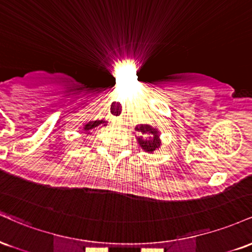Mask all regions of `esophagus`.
I'll return each mask as SVG.
<instances>
[{
    "label": "esophagus",
    "instance_id": "obj_1",
    "mask_svg": "<svg viewBox=\"0 0 252 252\" xmlns=\"http://www.w3.org/2000/svg\"><path fill=\"white\" fill-rule=\"evenodd\" d=\"M114 122H115V124H121V122H122V118L121 117L114 118Z\"/></svg>",
    "mask_w": 252,
    "mask_h": 252
}]
</instances>
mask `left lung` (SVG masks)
I'll list each match as a JSON object with an SVG mask.
<instances>
[{"label": "left lung", "instance_id": "8db88e82", "mask_svg": "<svg viewBox=\"0 0 252 252\" xmlns=\"http://www.w3.org/2000/svg\"><path fill=\"white\" fill-rule=\"evenodd\" d=\"M137 131H141L143 135H150L148 140H143L142 137H138V143L146 152L153 153L156 148L160 147V140H158V130L149 126L148 124H142L140 128H136Z\"/></svg>", "mask_w": 252, "mask_h": 252}]
</instances>
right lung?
<instances>
[{
	"label": "right lung",
	"mask_w": 252,
	"mask_h": 252,
	"mask_svg": "<svg viewBox=\"0 0 252 252\" xmlns=\"http://www.w3.org/2000/svg\"><path fill=\"white\" fill-rule=\"evenodd\" d=\"M102 123L105 124L106 122H104V121H94V122H90V123L86 124L85 128H84V130H85V131H89V130L96 128V126H99V124H102Z\"/></svg>",
	"instance_id": "1"
}]
</instances>
